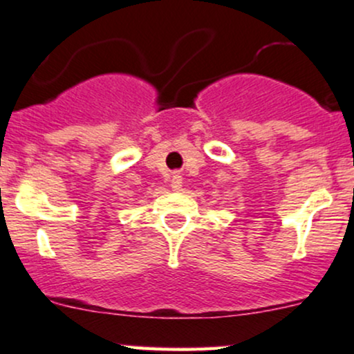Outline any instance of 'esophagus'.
Instances as JSON below:
<instances>
[{
  "label": "esophagus",
  "instance_id": "1",
  "mask_svg": "<svg viewBox=\"0 0 354 354\" xmlns=\"http://www.w3.org/2000/svg\"><path fill=\"white\" fill-rule=\"evenodd\" d=\"M183 186V178L180 176V174H173L171 176V189L173 191H180Z\"/></svg>",
  "mask_w": 354,
  "mask_h": 354
}]
</instances>
